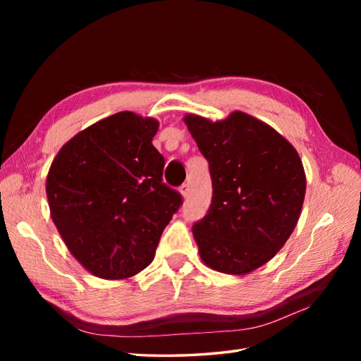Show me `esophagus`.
Segmentation results:
<instances>
[{
    "label": "esophagus",
    "mask_w": 361,
    "mask_h": 361,
    "mask_svg": "<svg viewBox=\"0 0 361 361\" xmlns=\"http://www.w3.org/2000/svg\"><path fill=\"white\" fill-rule=\"evenodd\" d=\"M179 191H180V194L183 195V197H188V194H190V185H188V183H183V185H180Z\"/></svg>",
    "instance_id": "34e87169"
}]
</instances>
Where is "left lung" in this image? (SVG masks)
I'll return each mask as SVG.
<instances>
[{
  "instance_id": "obj_1",
  "label": "left lung",
  "mask_w": 361,
  "mask_h": 361,
  "mask_svg": "<svg viewBox=\"0 0 361 361\" xmlns=\"http://www.w3.org/2000/svg\"><path fill=\"white\" fill-rule=\"evenodd\" d=\"M183 120L212 179L209 209L192 226L200 257L215 271L247 274L274 257L298 223L305 194L298 152L241 111L220 122Z\"/></svg>"
}]
</instances>
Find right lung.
I'll list each match as a JSON object with an SVG mask.
<instances>
[{
    "label": "right lung",
    "mask_w": 361,
    "mask_h": 361,
    "mask_svg": "<svg viewBox=\"0 0 361 361\" xmlns=\"http://www.w3.org/2000/svg\"><path fill=\"white\" fill-rule=\"evenodd\" d=\"M155 118L122 111L69 140L52 161L47 195L72 256L93 276L118 280L152 264L182 195L162 182Z\"/></svg>",
    "instance_id": "obj_1"
}]
</instances>
